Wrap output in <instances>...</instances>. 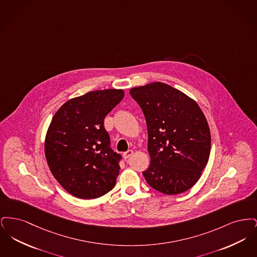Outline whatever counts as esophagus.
<instances>
[{"instance_id": "1", "label": "esophagus", "mask_w": 257, "mask_h": 257, "mask_svg": "<svg viewBox=\"0 0 257 257\" xmlns=\"http://www.w3.org/2000/svg\"><path fill=\"white\" fill-rule=\"evenodd\" d=\"M132 154H133V150H132V149H129V150H127L126 152L123 153V158L125 160L128 159Z\"/></svg>"}]
</instances>
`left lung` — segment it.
<instances>
[{
	"mask_svg": "<svg viewBox=\"0 0 257 257\" xmlns=\"http://www.w3.org/2000/svg\"><path fill=\"white\" fill-rule=\"evenodd\" d=\"M146 116L150 165L143 174L166 195L191 189L207 165L211 135L196 101L167 84L155 82L130 90Z\"/></svg>",
	"mask_w": 257,
	"mask_h": 257,
	"instance_id": "8db88e82",
	"label": "left lung"
}]
</instances>
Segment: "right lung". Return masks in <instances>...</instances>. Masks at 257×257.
I'll return each mask as SVG.
<instances>
[{
    "label": "right lung",
    "mask_w": 257,
    "mask_h": 257,
    "mask_svg": "<svg viewBox=\"0 0 257 257\" xmlns=\"http://www.w3.org/2000/svg\"><path fill=\"white\" fill-rule=\"evenodd\" d=\"M124 96L122 89L90 91L64 103L45 139L50 171L69 194L91 199L115 186L121 155L110 147L105 116Z\"/></svg>",
    "instance_id": "1"
}]
</instances>
